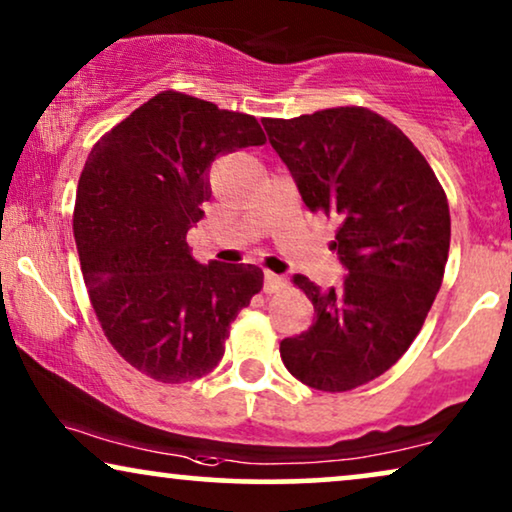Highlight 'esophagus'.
Segmentation results:
<instances>
[{
	"instance_id": "34e87169",
	"label": "esophagus",
	"mask_w": 512,
	"mask_h": 512,
	"mask_svg": "<svg viewBox=\"0 0 512 512\" xmlns=\"http://www.w3.org/2000/svg\"><path fill=\"white\" fill-rule=\"evenodd\" d=\"M284 286H286L284 277L272 275V272H265V279H263V291L265 293H277V291H282Z\"/></svg>"
}]
</instances>
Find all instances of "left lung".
I'll return each instance as SVG.
<instances>
[{
  "label": "left lung",
  "instance_id": "left-lung-1",
  "mask_svg": "<svg viewBox=\"0 0 512 512\" xmlns=\"http://www.w3.org/2000/svg\"><path fill=\"white\" fill-rule=\"evenodd\" d=\"M263 128L307 209L338 221L331 247L349 272L328 291L293 277L317 319L279 354L307 387L356 389L408 352L436 300L450 251L445 191L417 146L370 109L265 118Z\"/></svg>",
  "mask_w": 512,
  "mask_h": 512
}]
</instances>
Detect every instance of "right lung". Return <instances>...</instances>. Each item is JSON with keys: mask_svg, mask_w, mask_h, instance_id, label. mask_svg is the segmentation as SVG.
I'll return each instance as SVG.
<instances>
[{"mask_svg": "<svg viewBox=\"0 0 512 512\" xmlns=\"http://www.w3.org/2000/svg\"><path fill=\"white\" fill-rule=\"evenodd\" d=\"M265 144L254 116L165 90L93 146L74 205L83 282L107 340L139 373L181 384L212 373L256 265H202L186 233L212 198L221 153Z\"/></svg>", "mask_w": 512, "mask_h": 512, "instance_id": "obj_1", "label": "right lung"}]
</instances>
